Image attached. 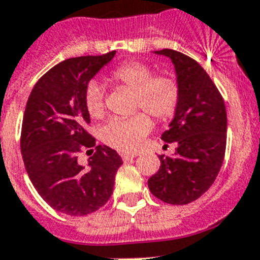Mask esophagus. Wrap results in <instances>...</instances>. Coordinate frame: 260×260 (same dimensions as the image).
Returning a JSON list of instances; mask_svg holds the SVG:
<instances>
[{
  "label": "esophagus",
  "instance_id": "1",
  "mask_svg": "<svg viewBox=\"0 0 260 260\" xmlns=\"http://www.w3.org/2000/svg\"><path fill=\"white\" fill-rule=\"evenodd\" d=\"M136 153H121V157H123L124 161H131L136 157Z\"/></svg>",
  "mask_w": 260,
  "mask_h": 260
}]
</instances>
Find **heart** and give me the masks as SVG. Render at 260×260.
Segmentation results:
<instances>
[{
    "mask_svg": "<svg viewBox=\"0 0 260 260\" xmlns=\"http://www.w3.org/2000/svg\"><path fill=\"white\" fill-rule=\"evenodd\" d=\"M109 81L134 90V111L148 112L157 120H168L175 115L180 103V85L171 73H156L147 62L125 61L109 72ZM84 105L92 119L104 115V92L100 84L90 81L84 90ZM152 121L144 112L131 117H113L101 126L100 136L105 144L121 152L140 148L149 134Z\"/></svg>",
    "mask_w": 260,
    "mask_h": 260,
    "instance_id": "1",
    "label": "heart"
}]
</instances>
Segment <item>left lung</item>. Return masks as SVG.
<instances>
[{"label":"left lung","mask_w":260,"mask_h":260,"mask_svg":"<svg viewBox=\"0 0 260 260\" xmlns=\"http://www.w3.org/2000/svg\"><path fill=\"white\" fill-rule=\"evenodd\" d=\"M168 57L180 85V103L161 135L175 143L174 156L160 155V168L148 180L149 191L164 203L188 204L214 184L224 160L227 113L220 92L193 58L172 49ZM167 145V144H166Z\"/></svg>","instance_id":"8db88e82"}]
</instances>
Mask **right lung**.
<instances>
[{
	"mask_svg": "<svg viewBox=\"0 0 260 260\" xmlns=\"http://www.w3.org/2000/svg\"><path fill=\"white\" fill-rule=\"evenodd\" d=\"M116 50L103 56L61 61L46 72L27 99L21 153L31 184L53 210L72 216L92 214L111 198L123 160L115 149L97 145L84 167L77 161L82 148L96 145L85 129L90 117L84 90ZM93 151V149H92Z\"/></svg>",
	"mask_w": 260,
	"mask_h": 260,
	"instance_id": "obj_1",
	"label": "right lung"
}]
</instances>
